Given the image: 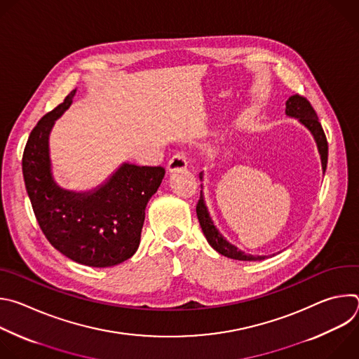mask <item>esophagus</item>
Returning <instances> with one entry per match:
<instances>
[{
  "label": "esophagus",
  "instance_id": "34e87169",
  "mask_svg": "<svg viewBox=\"0 0 359 359\" xmlns=\"http://www.w3.org/2000/svg\"><path fill=\"white\" fill-rule=\"evenodd\" d=\"M186 168H187V156H186L184 151H177L176 155L172 156V159L168 163V170L170 173L184 170Z\"/></svg>",
  "mask_w": 359,
  "mask_h": 359
}]
</instances>
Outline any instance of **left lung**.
<instances>
[{
	"mask_svg": "<svg viewBox=\"0 0 359 359\" xmlns=\"http://www.w3.org/2000/svg\"><path fill=\"white\" fill-rule=\"evenodd\" d=\"M285 114L291 118H297L306 129L313 133V136L317 142V146H318V151L321 155L323 170L325 172L327 162H328V142H327L324 129L318 121V116L310 104V100L298 93L290 96L288 100L285 102ZM200 179H203V173H200ZM196 213H197V219H198L200 227L203 230V234L206 236L209 244L217 252L226 255V257H229V259L241 260V262H259V260H264L267 257V255L245 254L244 251H241L237 247H234L233 244H230L213 224L206 204H204L201 191H200V198H198L197 206H196Z\"/></svg>",
	"mask_w": 359,
	"mask_h": 359,
	"instance_id": "8db88e82",
	"label": "left lung"
}]
</instances>
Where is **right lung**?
Wrapping results in <instances>:
<instances>
[{
  "label": "right lung",
  "instance_id": "right-lung-1",
  "mask_svg": "<svg viewBox=\"0 0 359 359\" xmlns=\"http://www.w3.org/2000/svg\"><path fill=\"white\" fill-rule=\"evenodd\" d=\"M75 92L32 129L22 155L25 189L42 233L60 252L83 266L112 267L136 252L146 204L158 191L165 169L123 163L92 191L60 187L50 172L48 139Z\"/></svg>",
  "mask_w": 359,
  "mask_h": 359
}]
</instances>
